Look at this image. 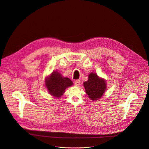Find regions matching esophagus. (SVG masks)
<instances>
[{"instance_id":"obj_1","label":"esophagus","mask_w":149,"mask_h":149,"mask_svg":"<svg viewBox=\"0 0 149 149\" xmlns=\"http://www.w3.org/2000/svg\"><path fill=\"white\" fill-rule=\"evenodd\" d=\"M74 84H75V85L76 86H79V84H80V80H79V79H76V80H75Z\"/></svg>"}]
</instances>
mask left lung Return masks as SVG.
<instances>
[{"mask_svg": "<svg viewBox=\"0 0 149 149\" xmlns=\"http://www.w3.org/2000/svg\"><path fill=\"white\" fill-rule=\"evenodd\" d=\"M84 87L89 98L93 101H97L100 99L106 90V82L94 73L89 74L87 81L83 83Z\"/></svg>", "mask_w": 149, "mask_h": 149, "instance_id": "obj_1", "label": "left lung"}]
</instances>
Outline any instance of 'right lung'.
I'll return each mask as SVG.
<instances>
[{"mask_svg":"<svg viewBox=\"0 0 149 149\" xmlns=\"http://www.w3.org/2000/svg\"><path fill=\"white\" fill-rule=\"evenodd\" d=\"M73 84L72 81L63 77L60 73L55 71L45 79V86L48 93L55 97H60L65 92V89Z\"/></svg>","mask_w":149,"mask_h":149,"instance_id":"right-lung-1","label":"right lung"}]
</instances>
